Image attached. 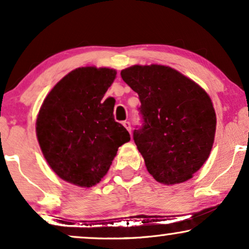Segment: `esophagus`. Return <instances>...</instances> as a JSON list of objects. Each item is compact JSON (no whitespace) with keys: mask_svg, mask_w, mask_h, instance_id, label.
<instances>
[{"mask_svg":"<svg viewBox=\"0 0 249 249\" xmlns=\"http://www.w3.org/2000/svg\"><path fill=\"white\" fill-rule=\"evenodd\" d=\"M122 124H124V127L125 129H127V130H128L129 132L131 131V125H130V122H129V121H124V122H122Z\"/></svg>","mask_w":249,"mask_h":249,"instance_id":"34e87169","label":"esophagus"}]
</instances>
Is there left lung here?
<instances>
[{
	"mask_svg": "<svg viewBox=\"0 0 249 249\" xmlns=\"http://www.w3.org/2000/svg\"><path fill=\"white\" fill-rule=\"evenodd\" d=\"M121 77L138 94L144 125L134 141L156 181L176 185L193 178L209 159L216 115L209 94L172 68L129 67Z\"/></svg>",
	"mask_w": 249,
	"mask_h": 249,
	"instance_id": "obj_1",
	"label": "left lung"
}]
</instances>
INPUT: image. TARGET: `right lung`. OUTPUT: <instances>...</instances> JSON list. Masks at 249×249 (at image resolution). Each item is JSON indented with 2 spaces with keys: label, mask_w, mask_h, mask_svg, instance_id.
I'll return each instance as SVG.
<instances>
[{
  "label": "right lung",
  "mask_w": 249,
  "mask_h": 249,
  "mask_svg": "<svg viewBox=\"0 0 249 249\" xmlns=\"http://www.w3.org/2000/svg\"><path fill=\"white\" fill-rule=\"evenodd\" d=\"M117 71L81 67L64 76L44 100L36 135L47 164L64 181L89 188L107 175L118 148L130 141L103 101Z\"/></svg>",
  "instance_id": "obj_1"
}]
</instances>
